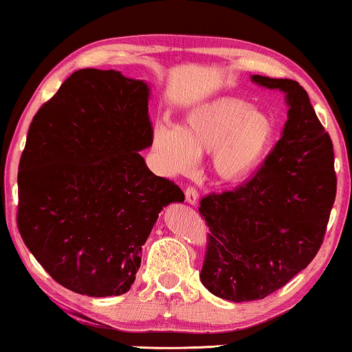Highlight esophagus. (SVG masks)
<instances>
[{
    "label": "esophagus",
    "instance_id": "34e87169",
    "mask_svg": "<svg viewBox=\"0 0 352 352\" xmlns=\"http://www.w3.org/2000/svg\"><path fill=\"white\" fill-rule=\"evenodd\" d=\"M185 199H187L190 205H195L199 201V192L193 187H187V190H185Z\"/></svg>",
    "mask_w": 352,
    "mask_h": 352
}]
</instances>
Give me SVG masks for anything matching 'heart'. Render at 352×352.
<instances>
[{
	"instance_id": "heart-1",
	"label": "heart",
	"mask_w": 352,
	"mask_h": 352,
	"mask_svg": "<svg viewBox=\"0 0 352 352\" xmlns=\"http://www.w3.org/2000/svg\"><path fill=\"white\" fill-rule=\"evenodd\" d=\"M274 135L273 119L246 100L218 98L187 112L179 125L153 129L152 151L160 170L187 175L199 155L210 153V168L220 182L246 179L263 160Z\"/></svg>"
}]
</instances>
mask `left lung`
Masks as SVG:
<instances>
[{
    "instance_id": "1",
    "label": "left lung",
    "mask_w": 352,
    "mask_h": 352,
    "mask_svg": "<svg viewBox=\"0 0 352 352\" xmlns=\"http://www.w3.org/2000/svg\"><path fill=\"white\" fill-rule=\"evenodd\" d=\"M286 94L288 120L248 180L200 200L210 230L200 280L228 301H254L283 288L321 248L336 199L333 142L308 92L292 79L253 76Z\"/></svg>"
}]
</instances>
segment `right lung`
I'll return each instance as SVG.
<instances>
[{
  "label": "right lung",
  "mask_w": 352,
  "mask_h": 352,
  "mask_svg": "<svg viewBox=\"0 0 352 352\" xmlns=\"http://www.w3.org/2000/svg\"><path fill=\"white\" fill-rule=\"evenodd\" d=\"M148 87L79 69L33 117L19 160L16 223L39 265L87 296L129 292L160 210L185 195L139 151L152 145Z\"/></svg>",
  "instance_id": "obj_1"
}]
</instances>
